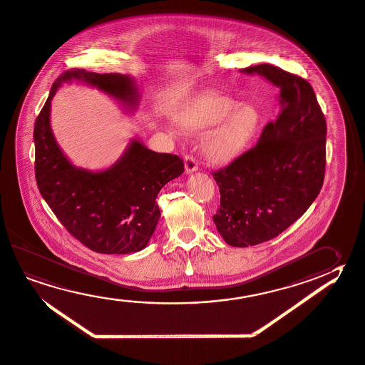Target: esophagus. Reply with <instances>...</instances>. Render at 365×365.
Instances as JSON below:
<instances>
[{
  "mask_svg": "<svg viewBox=\"0 0 365 365\" xmlns=\"http://www.w3.org/2000/svg\"><path fill=\"white\" fill-rule=\"evenodd\" d=\"M198 171V163L197 160L192 155H186L185 157V173H192Z\"/></svg>",
  "mask_w": 365,
  "mask_h": 365,
  "instance_id": "34e87169",
  "label": "esophagus"
}]
</instances>
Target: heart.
Returning <instances> with one entry per match:
<instances>
[{"instance_id":"1","label":"heart","mask_w":365,"mask_h":365,"mask_svg":"<svg viewBox=\"0 0 365 365\" xmlns=\"http://www.w3.org/2000/svg\"><path fill=\"white\" fill-rule=\"evenodd\" d=\"M173 123L186 134H200L205 158L226 165L239 158L252 144L262 118L257 107L227 96L195 98L173 115Z\"/></svg>"}]
</instances>
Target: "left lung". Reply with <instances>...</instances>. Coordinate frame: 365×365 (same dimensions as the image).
I'll list each match as a JSON object with an SVG mask.
<instances>
[{
  "mask_svg": "<svg viewBox=\"0 0 365 365\" xmlns=\"http://www.w3.org/2000/svg\"><path fill=\"white\" fill-rule=\"evenodd\" d=\"M240 73L260 75L279 89V115L257 145L213 173L220 187L217 230L231 247L271 240L303 216L321 192L327 125L308 81L262 63Z\"/></svg>",
  "mask_w": 365,
  "mask_h": 365,
  "instance_id": "1",
  "label": "left lung"
}]
</instances>
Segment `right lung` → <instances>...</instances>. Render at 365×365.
<instances>
[{
    "label": "right lung",
    "mask_w": 365,
    "mask_h": 365,
    "mask_svg": "<svg viewBox=\"0 0 365 365\" xmlns=\"http://www.w3.org/2000/svg\"><path fill=\"white\" fill-rule=\"evenodd\" d=\"M97 88L135 111L139 93L129 75L97 74L73 68L60 75L34 124L38 189L58 221L75 239L97 253L129 254L147 247L160 221L155 198L168 181L184 173L176 155L157 153L131 139L123 155L102 171L75 166L51 129V101L65 83Z\"/></svg>",
    "instance_id": "right-lung-1"
}]
</instances>
